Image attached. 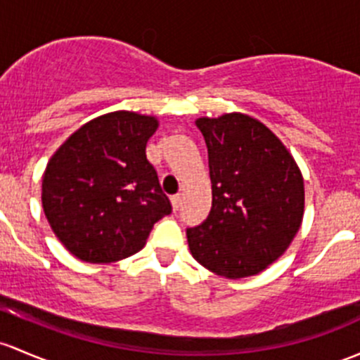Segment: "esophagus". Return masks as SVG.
I'll return each instance as SVG.
<instances>
[{"label":"esophagus","instance_id":"34e87169","mask_svg":"<svg viewBox=\"0 0 360 360\" xmlns=\"http://www.w3.org/2000/svg\"><path fill=\"white\" fill-rule=\"evenodd\" d=\"M170 203H172V209L177 210L181 205V195H172L170 196Z\"/></svg>","mask_w":360,"mask_h":360}]
</instances>
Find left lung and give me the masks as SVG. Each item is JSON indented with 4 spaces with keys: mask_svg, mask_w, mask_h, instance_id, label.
I'll return each instance as SVG.
<instances>
[{
    "mask_svg": "<svg viewBox=\"0 0 360 360\" xmlns=\"http://www.w3.org/2000/svg\"><path fill=\"white\" fill-rule=\"evenodd\" d=\"M209 150L212 209L188 228L191 255L229 279L255 276L278 260L304 219V177L278 136L245 113L200 117Z\"/></svg>",
    "mask_w": 360,
    "mask_h": 360,
    "instance_id": "obj_1",
    "label": "left lung"
}]
</instances>
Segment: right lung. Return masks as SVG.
<instances>
[{
  "label": "right lung",
  "instance_id": "right-lung-1",
  "mask_svg": "<svg viewBox=\"0 0 360 360\" xmlns=\"http://www.w3.org/2000/svg\"><path fill=\"white\" fill-rule=\"evenodd\" d=\"M151 115L112 112L89 120L55 151L43 174L44 215L74 257L108 264L139 252L172 212L146 143Z\"/></svg>",
  "mask_w": 360,
  "mask_h": 360
}]
</instances>
